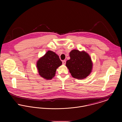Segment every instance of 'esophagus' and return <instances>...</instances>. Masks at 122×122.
<instances>
[{"instance_id": "esophagus-1", "label": "esophagus", "mask_w": 122, "mask_h": 122, "mask_svg": "<svg viewBox=\"0 0 122 122\" xmlns=\"http://www.w3.org/2000/svg\"><path fill=\"white\" fill-rule=\"evenodd\" d=\"M66 60H63V61H62V64H63V65H65V64H66Z\"/></svg>"}]
</instances>
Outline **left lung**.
<instances>
[{"label": "left lung", "instance_id": "left-lung-1", "mask_svg": "<svg viewBox=\"0 0 122 122\" xmlns=\"http://www.w3.org/2000/svg\"><path fill=\"white\" fill-rule=\"evenodd\" d=\"M70 57L66 61V66L71 76L75 78H86L92 72V62L90 55L84 51L73 50L70 53Z\"/></svg>", "mask_w": 122, "mask_h": 122}]
</instances>
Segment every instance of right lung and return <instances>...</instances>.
<instances>
[{
  "label": "right lung",
  "instance_id": "obj_1",
  "mask_svg": "<svg viewBox=\"0 0 122 122\" xmlns=\"http://www.w3.org/2000/svg\"><path fill=\"white\" fill-rule=\"evenodd\" d=\"M62 64L59 56L52 51H48L36 62L39 75L46 80L55 76L57 69Z\"/></svg>",
  "mask_w": 122,
  "mask_h": 122
}]
</instances>
